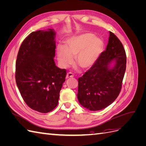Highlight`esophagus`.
Listing matches in <instances>:
<instances>
[{
	"label": "esophagus",
	"mask_w": 146,
	"mask_h": 146,
	"mask_svg": "<svg viewBox=\"0 0 146 146\" xmlns=\"http://www.w3.org/2000/svg\"><path fill=\"white\" fill-rule=\"evenodd\" d=\"M74 77V75L72 72H68L67 74H66V78H71Z\"/></svg>",
	"instance_id": "1"
}]
</instances>
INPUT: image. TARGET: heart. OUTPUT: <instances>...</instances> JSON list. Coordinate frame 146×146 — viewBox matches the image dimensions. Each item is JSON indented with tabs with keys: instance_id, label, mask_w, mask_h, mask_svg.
<instances>
[{
	"instance_id": "1",
	"label": "heart",
	"mask_w": 146,
	"mask_h": 146,
	"mask_svg": "<svg viewBox=\"0 0 146 146\" xmlns=\"http://www.w3.org/2000/svg\"><path fill=\"white\" fill-rule=\"evenodd\" d=\"M104 46L103 41L92 33H84L68 39L65 46L57 47V57L62 67H67L76 56V64L83 69L89 68L99 58Z\"/></svg>"
}]
</instances>
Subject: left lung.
Returning <instances> with one entry per match:
<instances>
[{
	"label": "left lung",
	"mask_w": 146,
	"mask_h": 146,
	"mask_svg": "<svg viewBox=\"0 0 146 146\" xmlns=\"http://www.w3.org/2000/svg\"><path fill=\"white\" fill-rule=\"evenodd\" d=\"M126 54L122 44L110 32L106 50L92 67L78 78L77 98L83 107L98 111L116 99L126 69ZM115 63L111 66V63Z\"/></svg>",
	"instance_id": "8db88e82"
}]
</instances>
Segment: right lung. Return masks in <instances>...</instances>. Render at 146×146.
Returning a JSON list of instances; mask_svg holds the SVG:
<instances>
[{"label":"right lung","mask_w":146,"mask_h":146,"mask_svg":"<svg viewBox=\"0 0 146 146\" xmlns=\"http://www.w3.org/2000/svg\"><path fill=\"white\" fill-rule=\"evenodd\" d=\"M55 35L50 29L31 33L21 44L16 63V82L22 98L30 108L43 113L58 105L66 75L54 61Z\"/></svg>","instance_id":"right-lung-1"}]
</instances>
